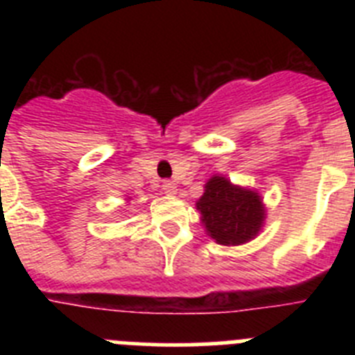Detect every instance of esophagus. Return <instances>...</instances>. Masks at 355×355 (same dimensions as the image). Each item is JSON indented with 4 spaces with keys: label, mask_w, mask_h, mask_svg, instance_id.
I'll list each match as a JSON object with an SVG mask.
<instances>
[{
    "label": "esophagus",
    "mask_w": 355,
    "mask_h": 355,
    "mask_svg": "<svg viewBox=\"0 0 355 355\" xmlns=\"http://www.w3.org/2000/svg\"><path fill=\"white\" fill-rule=\"evenodd\" d=\"M163 192L167 193V196H174L178 192V187H175L174 181H163Z\"/></svg>",
    "instance_id": "34e87169"
}]
</instances>
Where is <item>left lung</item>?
<instances>
[{
  "label": "left lung",
  "mask_w": 355,
  "mask_h": 355,
  "mask_svg": "<svg viewBox=\"0 0 355 355\" xmlns=\"http://www.w3.org/2000/svg\"><path fill=\"white\" fill-rule=\"evenodd\" d=\"M197 209L209 236L222 245H240L252 240L261 229L265 209L256 192L234 187L225 178H211Z\"/></svg>",
  "instance_id": "8db88e82"
}]
</instances>
